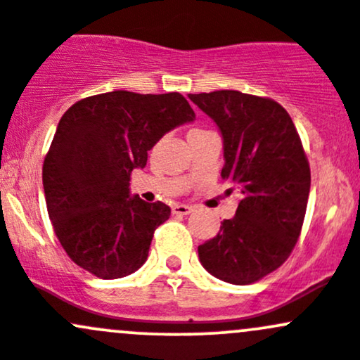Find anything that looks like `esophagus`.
Here are the masks:
<instances>
[{"instance_id":"1","label":"esophagus","mask_w":360,"mask_h":360,"mask_svg":"<svg viewBox=\"0 0 360 360\" xmlns=\"http://www.w3.org/2000/svg\"><path fill=\"white\" fill-rule=\"evenodd\" d=\"M192 210H194V207L188 206V205H175L172 207V211L175 214H188V213H192Z\"/></svg>"}]
</instances>
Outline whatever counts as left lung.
Returning a JSON list of instances; mask_svg holds the SVG:
<instances>
[{
	"label": "left lung",
	"mask_w": 360,
	"mask_h": 360,
	"mask_svg": "<svg viewBox=\"0 0 360 360\" xmlns=\"http://www.w3.org/2000/svg\"><path fill=\"white\" fill-rule=\"evenodd\" d=\"M218 126L224 140L221 179L240 192L231 220L198 248L211 276L251 284L279 269L291 255L310 192L302 140L283 105L236 90L188 95Z\"/></svg>",
	"instance_id": "8db88e82"
}]
</instances>
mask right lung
<instances>
[{"label":"right lung","mask_w":360,"mask_h":360,"mask_svg":"<svg viewBox=\"0 0 360 360\" xmlns=\"http://www.w3.org/2000/svg\"><path fill=\"white\" fill-rule=\"evenodd\" d=\"M195 114L184 95L116 90L79 100L57 126L43 162L48 217L69 258L100 279H120L149 257L165 202L129 192L147 153Z\"/></svg>","instance_id":"add662e5"}]
</instances>
